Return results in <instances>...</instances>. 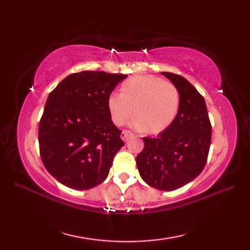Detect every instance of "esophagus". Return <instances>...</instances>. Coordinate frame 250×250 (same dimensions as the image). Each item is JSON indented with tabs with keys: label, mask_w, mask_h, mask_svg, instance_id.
I'll return each instance as SVG.
<instances>
[{
	"label": "esophagus",
	"mask_w": 250,
	"mask_h": 250,
	"mask_svg": "<svg viewBox=\"0 0 250 250\" xmlns=\"http://www.w3.org/2000/svg\"><path fill=\"white\" fill-rule=\"evenodd\" d=\"M132 136H133V133H132L131 131H129V130H124V131H122V133H121V139L124 140L125 142H126L128 140H130Z\"/></svg>",
	"instance_id": "1"
}]
</instances>
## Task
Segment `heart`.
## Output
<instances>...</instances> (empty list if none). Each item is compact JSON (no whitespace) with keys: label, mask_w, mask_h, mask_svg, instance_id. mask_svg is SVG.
<instances>
[{"label":"heart","mask_w":250,"mask_h":250,"mask_svg":"<svg viewBox=\"0 0 250 250\" xmlns=\"http://www.w3.org/2000/svg\"><path fill=\"white\" fill-rule=\"evenodd\" d=\"M179 106L177 87L153 75L126 79L121 84L120 94L111 93L107 99L110 118L116 125H122L133 115L131 125L148 134L162 133L169 128L176 119Z\"/></svg>","instance_id":"obj_1"}]
</instances>
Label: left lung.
<instances>
[{"instance_id": "left-lung-1", "label": "left lung", "mask_w": 250, "mask_h": 250, "mask_svg": "<svg viewBox=\"0 0 250 250\" xmlns=\"http://www.w3.org/2000/svg\"><path fill=\"white\" fill-rule=\"evenodd\" d=\"M180 94L176 119L157 137H143L136 166L146 184L161 191L176 190L198 177L208 157L211 125L204 98L185 77L162 72Z\"/></svg>"}]
</instances>
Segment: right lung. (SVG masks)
<instances>
[{
  "label": "right lung",
  "instance_id": "add662e5",
  "mask_svg": "<svg viewBox=\"0 0 250 250\" xmlns=\"http://www.w3.org/2000/svg\"><path fill=\"white\" fill-rule=\"evenodd\" d=\"M124 74L83 71L49 93L39 126L42 162L58 182L75 190L102 184L125 145L111 121L107 99Z\"/></svg>",
  "mask_w": 250,
  "mask_h": 250
}]
</instances>
